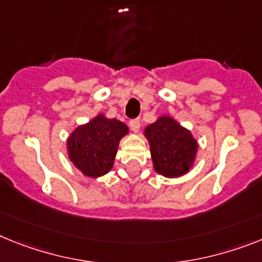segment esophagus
I'll return each mask as SVG.
<instances>
[{
  "label": "esophagus",
  "instance_id": "34e87169",
  "mask_svg": "<svg viewBox=\"0 0 262 262\" xmlns=\"http://www.w3.org/2000/svg\"><path fill=\"white\" fill-rule=\"evenodd\" d=\"M129 126H130V129L135 132V133H137V132L140 130V126H141V121L138 120V118L130 120V121H129Z\"/></svg>",
  "mask_w": 262,
  "mask_h": 262
}]
</instances>
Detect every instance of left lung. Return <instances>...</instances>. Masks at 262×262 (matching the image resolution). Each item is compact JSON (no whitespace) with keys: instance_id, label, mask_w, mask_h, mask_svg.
Here are the masks:
<instances>
[{"instance_id":"1","label":"left lung","mask_w":262,"mask_h":262,"mask_svg":"<svg viewBox=\"0 0 262 262\" xmlns=\"http://www.w3.org/2000/svg\"><path fill=\"white\" fill-rule=\"evenodd\" d=\"M155 170L165 177H180L189 172L199 149L192 133L169 116H161L145 127Z\"/></svg>"}]
</instances>
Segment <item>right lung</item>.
<instances>
[{
  "instance_id": "obj_1",
  "label": "right lung",
  "mask_w": 262,
  "mask_h": 262,
  "mask_svg": "<svg viewBox=\"0 0 262 262\" xmlns=\"http://www.w3.org/2000/svg\"><path fill=\"white\" fill-rule=\"evenodd\" d=\"M126 125L98 114L76 127L68 138V155L77 169L88 177H100L113 168L118 144L127 135Z\"/></svg>"
}]
</instances>
